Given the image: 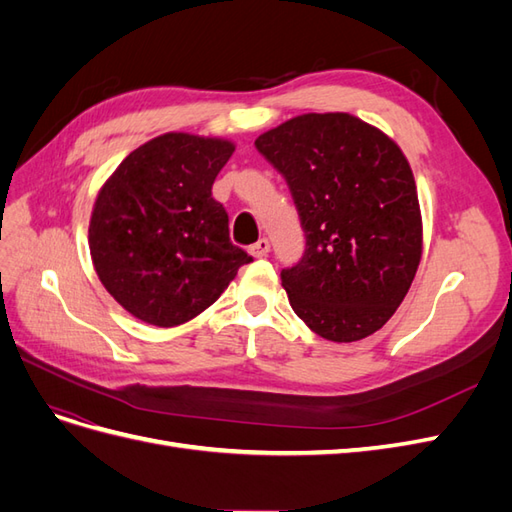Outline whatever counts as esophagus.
I'll list each match as a JSON object with an SVG mask.
<instances>
[{
    "mask_svg": "<svg viewBox=\"0 0 512 512\" xmlns=\"http://www.w3.org/2000/svg\"><path fill=\"white\" fill-rule=\"evenodd\" d=\"M269 250H271L269 239H260V241H256L254 245H250V254H252L254 258H265V256L269 254Z\"/></svg>",
    "mask_w": 512,
    "mask_h": 512,
    "instance_id": "obj_1",
    "label": "esophagus"
}]
</instances>
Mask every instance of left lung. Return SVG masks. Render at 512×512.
I'll return each instance as SVG.
<instances>
[{
    "mask_svg": "<svg viewBox=\"0 0 512 512\" xmlns=\"http://www.w3.org/2000/svg\"><path fill=\"white\" fill-rule=\"evenodd\" d=\"M256 149L284 175L305 230L303 258L282 271L294 314L339 344L382 329L423 254L404 151L348 113L292 117L260 134Z\"/></svg>",
    "mask_w": 512,
    "mask_h": 512,
    "instance_id": "1",
    "label": "left lung"
}]
</instances>
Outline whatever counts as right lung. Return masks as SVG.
Wrapping results in <instances>:
<instances>
[{
    "label": "right lung",
    "instance_id": "obj_1",
    "mask_svg": "<svg viewBox=\"0 0 512 512\" xmlns=\"http://www.w3.org/2000/svg\"><path fill=\"white\" fill-rule=\"evenodd\" d=\"M226 138L168 132L134 149L106 179L89 220V250L108 294L134 318L177 327L196 318L252 262L230 243L211 196L230 160Z\"/></svg>",
    "mask_w": 512,
    "mask_h": 512
}]
</instances>
